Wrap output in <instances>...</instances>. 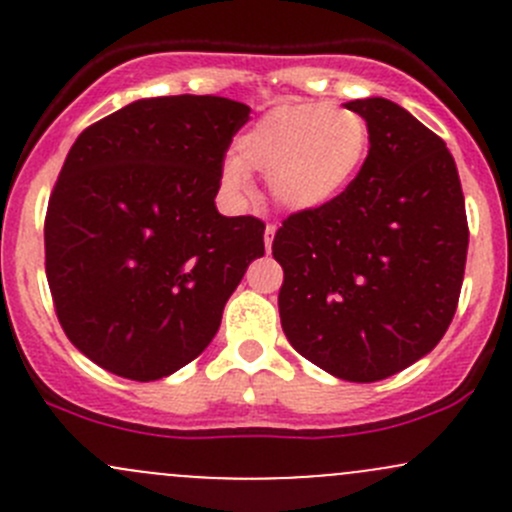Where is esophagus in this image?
I'll list each match as a JSON object with an SVG mask.
<instances>
[{"instance_id": "34e87169", "label": "esophagus", "mask_w": 512, "mask_h": 512, "mask_svg": "<svg viewBox=\"0 0 512 512\" xmlns=\"http://www.w3.org/2000/svg\"><path fill=\"white\" fill-rule=\"evenodd\" d=\"M275 230H277L275 225H267V227H265V247H267V250H270L272 240H275Z\"/></svg>"}]
</instances>
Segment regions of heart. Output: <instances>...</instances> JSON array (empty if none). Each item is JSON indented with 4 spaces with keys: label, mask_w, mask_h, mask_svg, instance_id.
I'll list each match as a JSON object with an SVG mask.
<instances>
[{
    "label": "heart",
    "mask_w": 512,
    "mask_h": 512,
    "mask_svg": "<svg viewBox=\"0 0 512 512\" xmlns=\"http://www.w3.org/2000/svg\"><path fill=\"white\" fill-rule=\"evenodd\" d=\"M369 148V121L354 108L285 101L237 138L235 158L220 168V183L232 200L245 203L252 195L250 173H262L277 208L319 213L352 188Z\"/></svg>",
    "instance_id": "heart-1"
}]
</instances>
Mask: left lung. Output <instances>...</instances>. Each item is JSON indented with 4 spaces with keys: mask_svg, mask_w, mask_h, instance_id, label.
Listing matches in <instances>:
<instances>
[{
    "mask_svg": "<svg viewBox=\"0 0 512 512\" xmlns=\"http://www.w3.org/2000/svg\"><path fill=\"white\" fill-rule=\"evenodd\" d=\"M344 106L369 121V158L337 203L289 215L272 255L289 344L337 379L371 384L446 334L466 272V200L446 143L406 108L381 96Z\"/></svg>",
    "mask_w": 512,
    "mask_h": 512,
    "instance_id": "8db88e82",
    "label": "left lung"
}]
</instances>
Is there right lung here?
<instances>
[{
  "mask_svg": "<svg viewBox=\"0 0 512 512\" xmlns=\"http://www.w3.org/2000/svg\"><path fill=\"white\" fill-rule=\"evenodd\" d=\"M247 121L223 96L138 98L71 146L46 210V280L66 337L101 369L156 381L190 364L265 255L262 220L215 208Z\"/></svg>",
  "mask_w": 512,
  "mask_h": 512,
  "instance_id": "obj_1",
  "label": "right lung"
}]
</instances>
